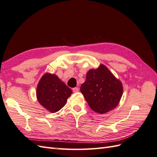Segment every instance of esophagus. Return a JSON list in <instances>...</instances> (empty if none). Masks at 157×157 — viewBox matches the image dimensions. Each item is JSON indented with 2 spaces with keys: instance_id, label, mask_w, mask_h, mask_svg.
<instances>
[{
  "instance_id": "esophagus-1",
  "label": "esophagus",
  "mask_w": 157,
  "mask_h": 157,
  "mask_svg": "<svg viewBox=\"0 0 157 157\" xmlns=\"http://www.w3.org/2000/svg\"><path fill=\"white\" fill-rule=\"evenodd\" d=\"M73 92H78V91H79V88H78V87H75V88H73Z\"/></svg>"
}]
</instances>
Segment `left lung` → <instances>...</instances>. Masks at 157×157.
Wrapping results in <instances>:
<instances>
[{
    "label": "left lung",
    "instance_id": "8db88e82",
    "mask_svg": "<svg viewBox=\"0 0 157 157\" xmlns=\"http://www.w3.org/2000/svg\"><path fill=\"white\" fill-rule=\"evenodd\" d=\"M80 92L95 112L105 114L117 107L123 94L122 84L105 65L90 69Z\"/></svg>",
    "mask_w": 157,
    "mask_h": 157
}]
</instances>
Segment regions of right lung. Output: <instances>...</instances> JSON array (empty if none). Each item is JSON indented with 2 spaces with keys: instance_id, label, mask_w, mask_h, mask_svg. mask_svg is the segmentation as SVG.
Wrapping results in <instances>:
<instances>
[{
  "instance_id": "obj_1",
  "label": "right lung",
  "mask_w": 157,
  "mask_h": 157,
  "mask_svg": "<svg viewBox=\"0 0 157 157\" xmlns=\"http://www.w3.org/2000/svg\"><path fill=\"white\" fill-rule=\"evenodd\" d=\"M73 93L54 74L46 73L38 83L36 95L40 105L50 113H56L63 107Z\"/></svg>"
}]
</instances>
